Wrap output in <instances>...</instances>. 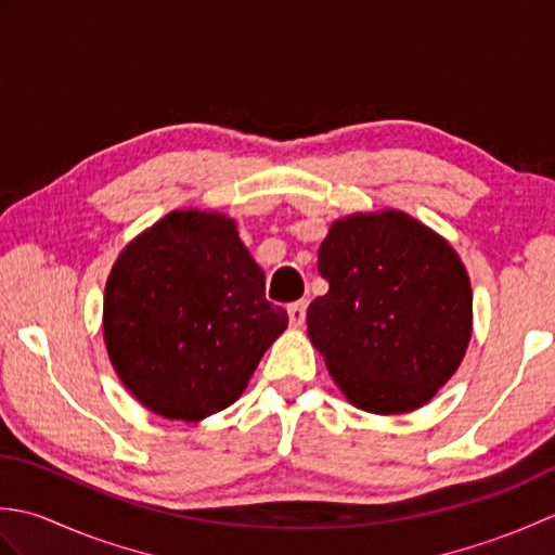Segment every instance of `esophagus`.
<instances>
[{"instance_id":"obj_1","label":"esophagus","mask_w":555,"mask_h":555,"mask_svg":"<svg viewBox=\"0 0 555 555\" xmlns=\"http://www.w3.org/2000/svg\"><path fill=\"white\" fill-rule=\"evenodd\" d=\"M305 314H308V300H298V302L288 305L291 326H302L305 324Z\"/></svg>"}]
</instances>
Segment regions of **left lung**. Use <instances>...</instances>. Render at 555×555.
I'll return each mask as SVG.
<instances>
[{"label": "left lung", "instance_id": "obj_1", "mask_svg": "<svg viewBox=\"0 0 555 555\" xmlns=\"http://www.w3.org/2000/svg\"><path fill=\"white\" fill-rule=\"evenodd\" d=\"M326 296L308 336L352 405L403 415L427 405L473 338V286L443 235L400 209L336 219L317 255Z\"/></svg>", "mask_w": 555, "mask_h": 555}]
</instances>
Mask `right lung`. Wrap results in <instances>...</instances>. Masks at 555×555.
<instances>
[{"label":"right lung","instance_id":"right-lung-1","mask_svg":"<svg viewBox=\"0 0 555 555\" xmlns=\"http://www.w3.org/2000/svg\"><path fill=\"white\" fill-rule=\"evenodd\" d=\"M286 326L221 211H169L124 247L104 288L112 367L164 420L199 422L235 403Z\"/></svg>","mask_w":555,"mask_h":555}]
</instances>
